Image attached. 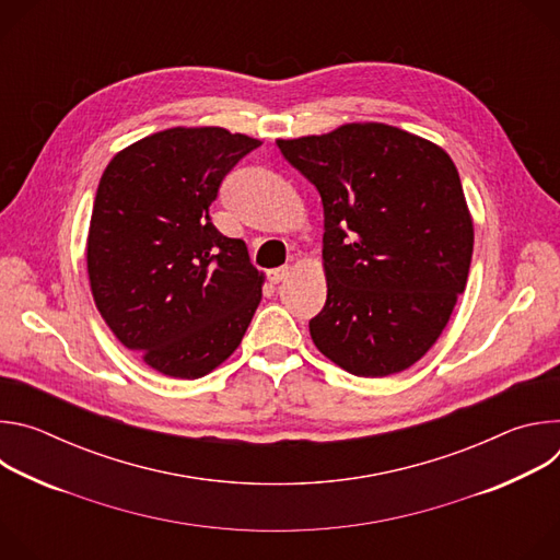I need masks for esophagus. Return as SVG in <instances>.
<instances>
[{"label":"esophagus","instance_id":"1","mask_svg":"<svg viewBox=\"0 0 560 560\" xmlns=\"http://www.w3.org/2000/svg\"><path fill=\"white\" fill-rule=\"evenodd\" d=\"M288 275H290V268H288V266H281V268H275V270L268 272V281H270V283H279V281H283Z\"/></svg>","mask_w":560,"mask_h":560}]
</instances>
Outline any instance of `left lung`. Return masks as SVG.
<instances>
[{"instance_id": "left-lung-1", "label": "left lung", "mask_w": 560, "mask_h": 560, "mask_svg": "<svg viewBox=\"0 0 560 560\" xmlns=\"http://www.w3.org/2000/svg\"><path fill=\"white\" fill-rule=\"evenodd\" d=\"M322 195L328 299L310 337L357 376L417 363L465 290L474 228L456 166L439 145L385 124L279 139Z\"/></svg>"}]
</instances>
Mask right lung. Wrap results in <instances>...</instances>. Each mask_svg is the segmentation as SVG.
I'll use <instances>...</instances> for the list:
<instances>
[{
	"label": "right lung",
	"mask_w": 560,
	"mask_h": 560,
	"mask_svg": "<svg viewBox=\"0 0 560 560\" xmlns=\"http://www.w3.org/2000/svg\"><path fill=\"white\" fill-rule=\"evenodd\" d=\"M261 141L171 128L121 150L102 175L89 232L95 303L156 372L199 378L242 343L264 277L210 219L225 175Z\"/></svg>",
	"instance_id": "1"
}]
</instances>
